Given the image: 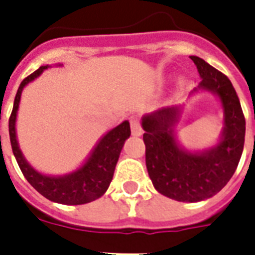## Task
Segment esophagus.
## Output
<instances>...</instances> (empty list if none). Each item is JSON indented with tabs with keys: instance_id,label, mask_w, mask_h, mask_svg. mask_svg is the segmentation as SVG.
I'll return each instance as SVG.
<instances>
[{
	"instance_id": "esophagus-1",
	"label": "esophagus",
	"mask_w": 255,
	"mask_h": 255,
	"mask_svg": "<svg viewBox=\"0 0 255 255\" xmlns=\"http://www.w3.org/2000/svg\"><path fill=\"white\" fill-rule=\"evenodd\" d=\"M129 123H131L132 135H135V136L141 135V126H140L139 118H137V116H131V118H129Z\"/></svg>"
}]
</instances>
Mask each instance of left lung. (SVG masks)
Instances as JSON below:
<instances>
[{"mask_svg": "<svg viewBox=\"0 0 255 255\" xmlns=\"http://www.w3.org/2000/svg\"><path fill=\"white\" fill-rule=\"evenodd\" d=\"M201 77L200 88L221 99L225 127L221 141L202 153H190L178 147L172 126L177 108H161L143 118L145 164L155 189L182 202L212 197L228 184L241 159L245 143V116L232 82L225 74L198 57H190Z\"/></svg>", "mask_w": 255, "mask_h": 255, "instance_id": "left-lung-1", "label": "left lung"}]
</instances>
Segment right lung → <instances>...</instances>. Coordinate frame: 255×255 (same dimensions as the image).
<instances>
[{
    "mask_svg": "<svg viewBox=\"0 0 255 255\" xmlns=\"http://www.w3.org/2000/svg\"><path fill=\"white\" fill-rule=\"evenodd\" d=\"M45 69H47V66H42L21 82L15 99H14L13 111L10 114V143H11V149L17 160L18 167L26 180L30 182V185L50 201L59 202L65 205H82V204L95 201L96 198L102 197L106 193V190L111 184L114 170L119 160L120 151L123 148L124 141L131 135L129 123L123 122L108 132L98 143L85 165L79 168L77 172L63 176V177H50V176L38 173L37 170L33 169L27 164L18 148L17 139H15V116H17L18 104L21 99L22 88L29 82L39 77Z\"/></svg>",
    "mask_w": 255,
    "mask_h": 255,
    "instance_id": "right-lung-1",
    "label": "right lung"
}]
</instances>
